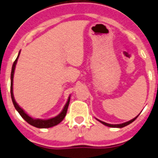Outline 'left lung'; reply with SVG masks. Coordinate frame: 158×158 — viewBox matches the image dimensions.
<instances>
[{
    "label": "left lung",
    "mask_w": 158,
    "mask_h": 158,
    "mask_svg": "<svg viewBox=\"0 0 158 158\" xmlns=\"http://www.w3.org/2000/svg\"><path fill=\"white\" fill-rule=\"evenodd\" d=\"M138 115H137V116L135 117L134 118H133V119H131V120H130V121L127 122V123H122V124H115V125H113V124H109V123H105V122L101 121V120H98V119H97V120H98V121L100 122V123H102V124H104L105 126H107V127H113V128H123V127H126V126L129 125V124H130V123H133V122L134 121V120L136 119V118H137Z\"/></svg>",
    "instance_id": "1"
}]
</instances>
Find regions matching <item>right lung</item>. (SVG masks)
I'll use <instances>...</instances> for the list:
<instances>
[{"mask_svg": "<svg viewBox=\"0 0 158 158\" xmlns=\"http://www.w3.org/2000/svg\"><path fill=\"white\" fill-rule=\"evenodd\" d=\"M19 54H20V52H19V55H18V57L16 58L14 64H13L12 69H11V73H10V96H11V99H12V102L13 104H14L15 108L16 110L19 112V113L20 114L21 116H22L27 123H29L30 125L33 126V127H37V128H49V127H52L56 125H57V124H59V123L64 119V117L66 116L67 109H68L69 103H70V97H69L68 100H67V103H66L65 106H64L62 112H61L58 115L54 117V118H49V119H40V118L34 119V118H32L31 117H30L28 114L25 113V111H24L22 108H20V106L17 104V102H16L15 100L14 94H13V78H14L15 69L16 64H17L18 59H19Z\"/></svg>", "mask_w": 158, "mask_h": 158, "instance_id": "obj_1", "label": "right lung"}]
</instances>
